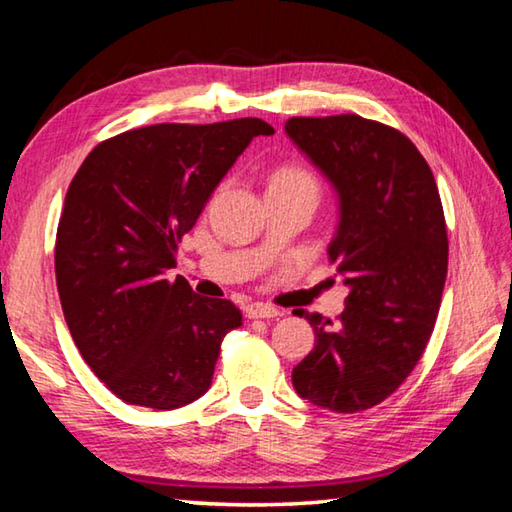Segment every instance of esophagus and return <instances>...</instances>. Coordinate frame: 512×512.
<instances>
[{"label":"esophagus","mask_w":512,"mask_h":512,"mask_svg":"<svg viewBox=\"0 0 512 512\" xmlns=\"http://www.w3.org/2000/svg\"><path fill=\"white\" fill-rule=\"evenodd\" d=\"M282 311L273 305H264V302H253V305L246 307L248 318H277Z\"/></svg>","instance_id":"obj_1"}]
</instances>
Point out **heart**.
<instances>
[{"instance_id":"obj_1","label":"heart","mask_w":512,"mask_h":512,"mask_svg":"<svg viewBox=\"0 0 512 512\" xmlns=\"http://www.w3.org/2000/svg\"><path fill=\"white\" fill-rule=\"evenodd\" d=\"M291 187H311L318 192V180L311 171L298 164H282L271 173L268 189H291Z\"/></svg>"}]
</instances>
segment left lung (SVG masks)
Returning <instances> with one entry per match:
<instances>
[{"label": "left lung", "mask_w": 512, "mask_h": 512, "mask_svg": "<svg viewBox=\"0 0 512 512\" xmlns=\"http://www.w3.org/2000/svg\"><path fill=\"white\" fill-rule=\"evenodd\" d=\"M284 128L339 192L327 253L350 287L336 325L305 316L316 345L293 368V388L320 409L359 413L404 384L431 339L449 255L443 203L397 128L359 115L291 117Z\"/></svg>", "instance_id": "obj_1"}]
</instances>
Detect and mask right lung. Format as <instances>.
I'll return each instance as SVG.
<instances>
[{"instance_id": "1", "label": "right lung", "mask_w": 512, "mask_h": 512, "mask_svg": "<svg viewBox=\"0 0 512 512\" xmlns=\"http://www.w3.org/2000/svg\"><path fill=\"white\" fill-rule=\"evenodd\" d=\"M264 119L153 124L94 146L69 183L56 232V284L83 359L119 400L169 411L212 384L241 325L230 300L169 280L178 244Z\"/></svg>"}]
</instances>
